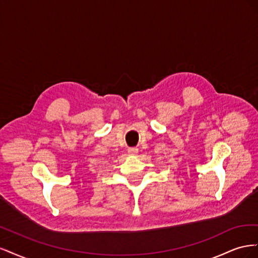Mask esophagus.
I'll use <instances>...</instances> for the list:
<instances>
[{"instance_id": "esophagus-1", "label": "esophagus", "mask_w": 258, "mask_h": 258, "mask_svg": "<svg viewBox=\"0 0 258 258\" xmlns=\"http://www.w3.org/2000/svg\"><path fill=\"white\" fill-rule=\"evenodd\" d=\"M128 153L130 155H137L139 153V150H138L137 147H131V148H129V150H128Z\"/></svg>"}]
</instances>
